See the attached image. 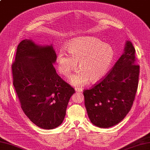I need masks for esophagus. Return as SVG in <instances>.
<instances>
[{
    "mask_svg": "<svg viewBox=\"0 0 150 150\" xmlns=\"http://www.w3.org/2000/svg\"><path fill=\"white\" fill-rule=\"evenodd\" d=\"M75 91L76 92H83V90L82 88H75Z\"/></svg>",
    "mask_w": 150,
    "mask_h": 150,
    "instance_id": "34e87169",
    "label": "esophagus"
}]
</instances>
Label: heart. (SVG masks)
<instances>
[{
    "instance_id": "obj_1",
    "label": "heart",
    "mask_w": 150,
    "mask_h": 150,
    "mask_svg": "<svg viewBox=\"0 0 150 150\" xmlns=\"http://www.w3.org/2000/svg\"><path fill=\"white\" fill-rule=\"evenodd\" d=\"M67 54L60 50L56 57L58 71L69 77L78 67L69 83L74 86H84L90 83L103 80L110 69L115 58V52L109 44L104 43L93 36L73 38L67 44Z\"/></svg>"
}]
</instances>
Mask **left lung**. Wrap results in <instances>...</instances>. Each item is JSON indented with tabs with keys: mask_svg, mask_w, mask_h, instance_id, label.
Segmentation results:
<instances>
[{
	"mask_svg": "<svg viewBox=\"0 0 150 150\" xmlns=\"http://www.w3.org/2000/svg\"><path fill=\"white\" fill-rule=\"evenodd\" d=\"M134 52L133 44L126 41L124 53L110 72L92 89L84 91L88 116L97 127H112L131 110L139 77V66L135 64Z\"/></svg>",
	"mask_w": 150,
	"mask_h": 150,
	"instance_id": "left-lung-1",
	"label": "left lung"
}]
</instances>
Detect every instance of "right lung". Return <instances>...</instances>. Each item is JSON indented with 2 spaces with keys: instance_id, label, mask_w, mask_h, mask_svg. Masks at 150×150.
<instances>
[{
  "instance_id": "obj_1",
  "label": "right lung",
  "mask_w": 150,
  "mask_h": 150,
  "mask_svg": "<svg viewBox=\"0 0 150 150\" xmlns=\"http://www.w3.org/2000/svg\"><path fill=\"white\" fill-rule=\"evenodd\" d=\"M56 57L52 44L40 45L26 39L18 45L11 66L13 84L23 112L44 129L62 124L69 99L75 93L56 72Z\"/></svg>"
}]
</instances>
